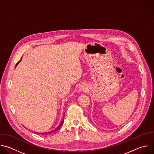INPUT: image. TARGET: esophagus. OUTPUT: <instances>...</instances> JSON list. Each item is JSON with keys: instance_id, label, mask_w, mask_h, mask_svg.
<instances>
[{"instance_id": "obj_1", "label": "esophagus", "mask_w": 154, "mask_h": 154, "mask_svg": "<svg viewBox=\"0 0 154 154\" xmlns=\"http://www.w3.org/2000/svg\"><path fill=\"white\" fill-rule=\"evenodd\" d=\"M85 89V88L84 87H83H83H81V88H80V91H84Z\"/></svg>"}]
</instances>
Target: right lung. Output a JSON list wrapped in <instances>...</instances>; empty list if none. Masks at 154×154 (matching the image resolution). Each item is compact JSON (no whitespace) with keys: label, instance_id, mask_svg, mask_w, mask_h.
Returning <instances> with one entry per match:
<instances>
[{"label":"right lung","instance_id":"add662e5","mask_svg":"<svg viewBox=\"0 0 154 154\" xmlns=\"http://www.w3.org/2000/svg\"><path fill=\"white\" fill-rule=\"evenodd\" d=\"M20 61L16 64V65L20 62ZM63 120H62V122H61V123L57 127V128H56L54 130H53V131H50V132H44V133H38V132H35V133H37V134H43V135H46V134H52V132H55V131H57V130H59L60 128H61V126H62V125H63Z\"/></svg>","mask_w":154,"mask_h":154}]
</instances>
